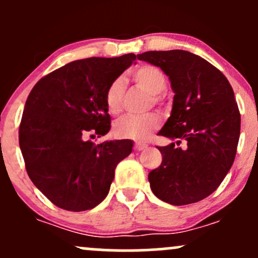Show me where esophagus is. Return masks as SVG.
Returning a JSON list of instances; mask_svg holds the SVG:
<instances>
[{"label": "esophagus", "instance_id": "1", "mask_svg": "<svg viewBox=\"0 0 258 258\" xmlns=\"http://www.w3.org/2000/svg\"><path fill=\"white\" fill-rule=\"evenodd\" d=\"M147 147H148L147 144H144V143H136L135 144V149L138 150V152H141V150H144Z\"/></svg>", "mask_w": 258, "mask_h": 258}]
</instances>
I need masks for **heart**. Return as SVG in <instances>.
<instances>
[{
    "instance_id": "heart-1",
    "label": "heart",
    "mask_w": 258,
    "mask_h": 258,
    "mask_svg": "<svg viewBox=\"0 0 258 258\" xmlns=\"http://www.w3.org/2000/svg\"><path fill=\"white\" fill-rule=\"evenodd\" d=\"M131 79L135 84L152 96V102L158 104L160 96L166 90L167 80L165 74L154 67V65L143 64L133 69ZM125 96V84L121 79H116L109 85L105 92V106L109 114L116 115L121 111ZM161 120L156 114H148L143 116L126 115L114 123V133L116 137L132 141H146L160 127Z\"/></svg>"
}]
</instances>
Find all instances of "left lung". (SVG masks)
Wrapping results in <instances>:
<instances>
[{
  "label": "left lung",
  "mask_w": 258,
  "mask_h": 258,
  "mask_svg": "<svg viewBox=\"0 0 258 258\" xmlns=\"http://www.w3.org/2000/svg\"><path fill=\"white\" fill-rule=\"evenodd\" d=\"M137 58L161 68L174 92L171 116L159 135L177 142L158 147L162 161L148 176L150 188L171 205L198 203L220 186L235 159L240 112L232 86L211 63L182 49Z\"/></svg>",
  "instance_id": "1"
}]
</instances>
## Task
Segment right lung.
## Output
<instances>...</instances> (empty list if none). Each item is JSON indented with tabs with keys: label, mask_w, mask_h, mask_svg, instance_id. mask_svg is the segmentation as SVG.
<instances>
[{
	"label": "right lung",
	"mask_w": 258,
	"mask_h": 258,
	"mask_svg": "<svg viewBox=\"0 0 258 258\" xmlns=\"http://www.w3.org/2000/svg\"><path fill=\"white\" fill-rule=\"evenodd\" d=\"M136 54L92 57L38 80L19 126V146L29 177L51 203L86 211L105 199L117 164L132 152L128 139L87 141L110 130L105 92L136 60Z\"/></svg>",
	"instance_id": "obj_1"
}]
</instances>
